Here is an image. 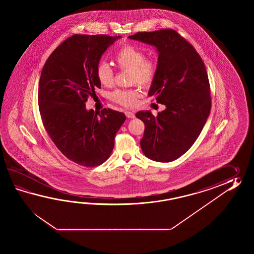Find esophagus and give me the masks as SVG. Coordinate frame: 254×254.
Masks as SVG:
<instances>
[{
  "label": "esophagus",
  "mask_w": 254,
  "mask_h": 254,
  "mask_svg": "<svg viewBox=\"0 0 254 254\" xmlns=\"http://www.w3.org/2000/svg\"><path fill=\"white\" fill-rule=\"evenodd\" d=\"M125 115L127 116V118H130V119L135 118L134 113H132V112H125Z\"/></svg>",
  "instance_id": "esophagus-1"
}]
</instances>
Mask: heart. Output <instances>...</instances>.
<instances>
[{"instance_id": "b5f03b06", "label": "heart", "mask_w": 254, "mask_h": 254, "mask_svg": "<svg viewBox=\"0 0 254 254\" xmlns=\"http://www.w3.org/2000/svg\"><path fill=\"white\" fill-rule=\"evenodd\" d=\"M114 60L121 69L129 70V81L140 86L151 85L157 72L156 63L146 59L144 52L133 45H125L115 54ZM96 77L104 86L114 83V70L105 63H100L96 67ZM139 92L136 90H118L113 93V99L124 106L131 107L137 103Z\"/></svg>"}]
</instances>
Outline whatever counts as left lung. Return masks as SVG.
<instances>
[{
    "label": "left lung",
    "mask_w": 254,
    "mask_h": 254,
    "mask_svg": "<svg viewBox=\"0 0 254 254\" xmlns=\"http://www.w3.org/2000/svg\"><path fill=\"white\" fill-rule=\"evenodd\" d=\"M129 39L156 48V76L148 95L165 105L156 117L150 111L136 114L145 125L141 151L152 161L173 162L194 143L211 112L205 66L195 49L171 29L137 33Z\"/></svg>",
    "instance_id": "8db88e82"
}]
</instances>
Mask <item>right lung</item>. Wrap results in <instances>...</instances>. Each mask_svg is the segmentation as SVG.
I'll return each mask as SVG.
<instances>
[{"instance_id": "1", "label": "right lung", "mask_w": 254, "mask_h": 254, "mask_svg": "<svg viewBox=\"0 0 254 254\" xmlns=\"http://www.w3.org/2000/svg\"><path fill=\"white\" fill-rule=\"evenodd\" d=\"M121 37L75 34L54 50L41 73L38 102L43 125L62 153L81 166L108 160L126 119L111 109L96 114L85 106L88 97L101 88L95 71L102 55Z\"/></svg>"}]
</instances>
